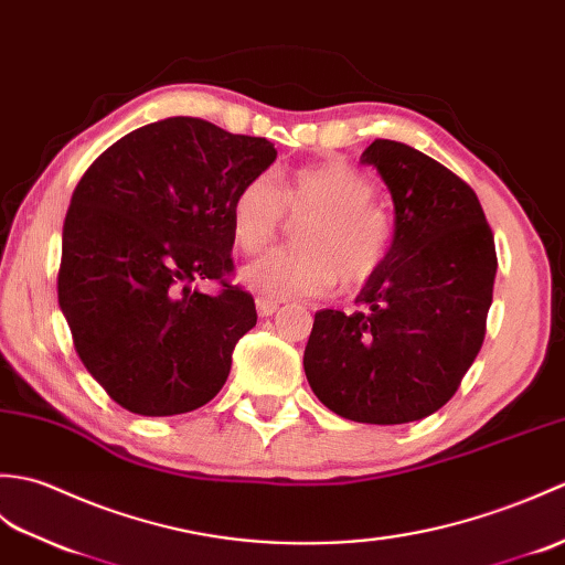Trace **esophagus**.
I'll list each match as a JSON object with an SVG mask.
<instances>
[{
  "label": "esophagus",
  "instance_id": "1",
  "mask_svg": "<svg viewBox=\"0 0 565 565\" xmlns=\"http://www.w3.org/2000/svg\"><path fill=\"white\" fill-rule=\"evenodd\" d=\"M256 309L260 317H273L275 311L280 309V302H273V299H266V297H258L256 299Z\"/></svg>",
  "mask_w": 565,
  "mask_h": 565
}]
</instances>
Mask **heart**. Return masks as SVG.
Returning a JSON list of instances; mask_svg holds the SVG:
<instances>
[{
	"label": "heart",
	"instance_id": "obj_1",
	"mask_svg": "<svg viewBox=\"0 0 565 565\" xmlns=\"http://www.w3.org/2000/svg\"><path fill=\"white\" fill-rule=\"evenodd\" d=\"M374 185L343 161L299 169L275 183L250 179L232 203V234L244 254H258L280 232L282 212L309 220L295 250H270L248 263L242 282L266 299L317 297L341 278L360 285L380 270L392 244V222L374 203Z\"/></svg>",
	"mask_w": 565,
	"mask_h": 565
}]
</instances>
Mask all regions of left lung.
Returning <instances> with one entry per match:
<instances>
[{"label": "left lung", "mask_w": 565, "mask_h": 565, "mask_svg": "<svg viewBox=\"0 0 565 565\" xmlns=\"http://www.w3.org/2000/svg\"><path fill=\"white\" fill-rule=\"evenodd\" d=\"M360 164L377 169L392 193L394 239L355 297L358 311H317L305 372L341 418L401 425L443 408L479 355L495 244L479 198L440 161L374 140Z\"/></svg>", "instance_id": "1"}]
</instances>
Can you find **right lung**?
<instances>
[{
  "instance_id": "obj_1",
  "label": "right lung",
  "mask_w": 565,
  "mask_h": 565,
  "mask_svg": "<svg viewBox=\"0 0 565 565\" xmlns=\"http://www.w3.org/2000/svg\"><path fill=\"white\" fill-rule=\"evenodd\" d=\"M275 157L266 137L177 116L120 137L74 188L57 299L84 367L122 408L179 416L227 382L258 319L224 280L232 203ZM200 279L223 292L200 294Z\"/></svg>"
}]
</instances>
